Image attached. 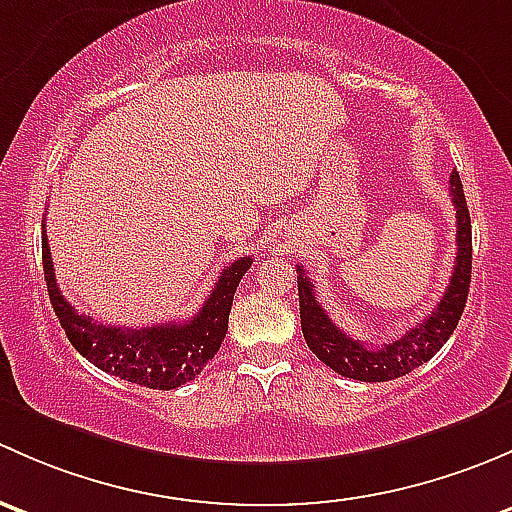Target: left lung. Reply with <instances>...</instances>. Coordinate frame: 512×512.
Returning <instances> with one entry per match:
<instances>
[{
	"instance_id": "8db88e82",
	"label": "left lung",
	"mask_w": 512,
	"mask_h": 512,
	"mask_svg": "<svg viewBox=\"0 0 512 512\" xmlns=\"http://www.w3.org/2000/svg\"><path fill=\"white\" fill-rule=\"evenodd\" d=\"M451 202L456 209V266L449 278L444 298L407 335L389 342L384 347H372L355 340L328 318L323 305L315 298V286L305 268L298 266V300H300V328L310 352L320 362L342 377L360 379V382H389L416 370L429 362L444 347L461 320L466 308L468 288H471V217H468L466 197L458 172H451Z\"/></svg>"
}]
</instances>
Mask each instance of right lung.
Wrapping results in <instances>:
<instances>
[{
    "mask_svg": "<svg viewBox=\"0 0 512 512\" xmlns=\"http://www.w3.org/2000/svg\"><path fill=\"white\" fill-rule=\"evenodd\" d=\"M41 258L51 305L61 328L66 330L68 342L98 370L150 389H175L192 382L217 355L229 330L236 286L254 263V258L246 256L224 266L212 295L204 300L202 310L192 320L135 330L96 323L91 315H81L63 298L56 286L46 231L41 234Z\"/></svg>",
    "mask_w": 512,
    "mask_h": 512,
    "instance_id": "1",
    "label": "right lung"
}]
</instances>
